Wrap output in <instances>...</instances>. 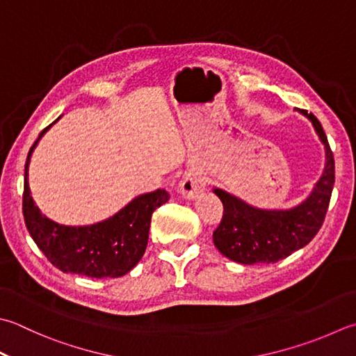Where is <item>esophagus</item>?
<instances>
[{
	"instance_id": "1",
	"label": "esophagus",
	"mask_w": 356,
	"mask_h": 356,
	"mask_svg": "<svg viewBox=\"0 0 356 356\" xmlns=\"http://www.w3.org/2000/svg\"><path fill=\"white\" fill-rule=\"evenodd\" d=\"M204 188H205L204 177L199 176V174L194 171L185 172L182 180H180L179 184V191L182 193V196H185L186 199H194L199 193H202Z\"/></svg>"
}]
</instances>
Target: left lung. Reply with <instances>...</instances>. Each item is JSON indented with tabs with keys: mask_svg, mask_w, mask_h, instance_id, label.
Returning a JSON list of instances; mask_svg holds the SVG:
<instances>
[{
	"mask_svg": "<svg viewBox=\"0 0 356 356\" xmlns=\"http://www.w3.org/2000/svg\"><path fill=\"white\" fill-rule=\"evenodd\" d=\"M325 146V168L307 200L291 210H259L216 188L214 193L224 205L220 224L213 233L214 245L234 262L275 264L302 248L323 227L335 184V159L318 118L305 109Z\"/></svg>",
	"mask_w": 356,
	"mask_h": 356,
	"instance_id": "left-lung-1",
	"label": "left lung"
}]
</instances>
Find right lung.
Returning <instances> with one entry per match:
<instances>
[{
	"label": "right lung",
	"instance_id": "add662e5",
	"mask_svg": "<svg viewBox=\"0 0 356 356\" xmlns=\"http://www.w3.org/2000/svg\"><path fill=\"white\" fill-rule=\"evenodd\" d=\"M54 123L40 132L27 154L23 193L26 227L47 261L63 273H76L97 280L127 275L142 259L148 245L152 213L168 202L170 194L165 190L142 194L113 218L88 227L60 225L47 219L31 197L27 170L33 148Z\"/></svg>",
	"mask_w": 356,
	"mask_h": 356
}]
</instances>
